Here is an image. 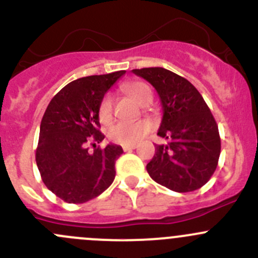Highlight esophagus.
Instances as JSON below:
<instances>
[{
  "label": "esophagus",
  "mask_w": 258,
  "mask_h": 258,
  "mask_svg": "<svg viewBox=\"0 0 258 258\" xmlns=\"http://www.w3.org/2000/svg\"><path fill=\"white\" fill-rule=\"evenodd\" d=\"M123 151L124 152H128V151H132V150H135V148H137V146H123Z\"/></svg>",
  "instance_id": "1"
}]
</instances>
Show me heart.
<instances>
[{
    "instance_id": "b5f03b06",
    "label": "heart",
    "mask_w": 258,
    "mask_h": 258,
    "mask_svg": "<svg viewBox=\"0 0 258 258\" xmlns=\"http://www.w3.org/2000/svg\"><path fill=\"white\" fill-rule=\"evenodd\" d=\"M123 90L137 105L147 106L152 101V91L144 82H128L123 86ZM113 116V100L110 93L103 96L98 107V117L102 123L111 122ZM151 123L146 119L136 121L134 123H116L108 130V137L114 144L123 146H135L150 134Z\"/></svg>"
}]
</instances>
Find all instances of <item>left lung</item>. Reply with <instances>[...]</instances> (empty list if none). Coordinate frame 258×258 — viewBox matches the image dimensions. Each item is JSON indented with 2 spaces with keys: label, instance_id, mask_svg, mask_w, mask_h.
Wrapping results in <instances>:
<instances>
[{
  "label": "left lung",
  "instance_id": "obj_1",
  "mask_svg": "<svg viewBox=\"0 0 258 258\" xmlns=\"http://www.w3.org/2000/svg\"><path fill=\"white\" fill-rule=\"evenodd\" d=\"M151 83L162 103L157 135L166 144L156 145L147 163L153 181L176 192H191L206 184L221 153L218 126L201 93L189 81L162 67L132 70Z\"/></svg>",
  "mask_w": 258,
  "mask_h": 258
}]
</instances>
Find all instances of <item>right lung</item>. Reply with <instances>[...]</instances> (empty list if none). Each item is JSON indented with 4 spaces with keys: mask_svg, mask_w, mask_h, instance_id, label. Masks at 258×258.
<instances>
[{
    "mask_svg": "<svg viewBox=\"0 0 258 258\" xmlns=\"http://www.w3.org/2000/svg\"><path fill=\"white\" fill-rule=\"evenodd\" d=\"M124 74L116 71L72 81L46 108L36 163L46 187L67 204L90 201L113 182L114 163L123 150L117 145L96 147L105 139L98 107L108 88Z\"/></svg>",
    "mask_w": 258,
    "mask_h": 258,
    "instance_id": "1",
    "label": "right lung"
}]
</instances>
